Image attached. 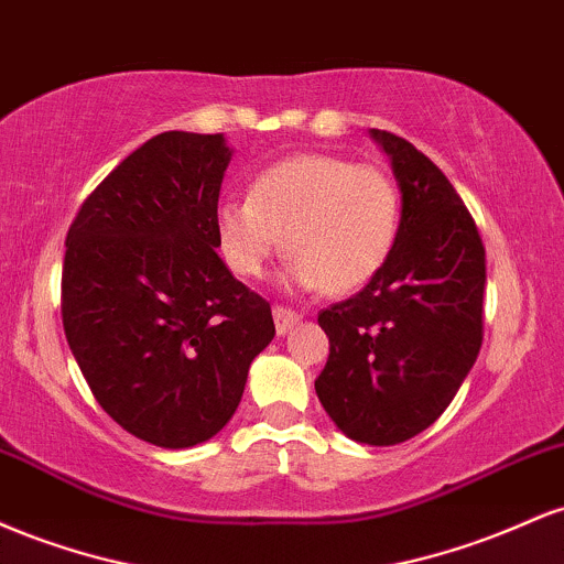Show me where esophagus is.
I'll return each mask as SVG.
<instances>
[{"label":"esophagus","mask_w":564,"mask_h":564,"mask_svg":"<svg viewBox=\"0 0 564 564\" xmlns=\"http://www.w3.org/2000/svg\"><path fill=\"white\" fill-rule=\"evenodd\" d=\"M273 318H275V332H278V336H286V334L291 332V328H294L296 323H300L302 315L294 313V310L281 307V304H278V307H273Z\"/></svg>","instance_id":"esophagus-1"}]
</instances>
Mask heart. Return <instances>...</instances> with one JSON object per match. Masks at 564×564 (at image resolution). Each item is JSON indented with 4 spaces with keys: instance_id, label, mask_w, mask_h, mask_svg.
I'll use <instances>...</instances> for the list:
<instances>
[{
    "instance_id": "1",
    "label": "heart",
    "mask_w": 564,
    "mask_h": 564,
    "mask_svg": "<svg viewBox=\"0 0 564 564\" xmlns=\"http://www.w3.org/2000/svg\"><path fill=\"white\" fill-rule=\"evenodd\" d=\"M400 230V191L381 166L332 153H296L262 170L249 198L215 212L219 251L232 273L260 278L286 251V286L349 294L390 260Z\"/></svg>"
}]
</instances>
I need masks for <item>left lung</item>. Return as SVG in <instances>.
Returning <instances> with one entry per match:
<instances>
[{"mask_svg":"<svg viewBox=\"0 0 564 564\" xmlns=\"http://www.w3.org/2000/svg\"><path fill=\"white\" fill-rule=\"evenodd\" d=\"M368 134L400 191L398 241L360 294L318 315L332 347L315 392L349 440L398 445L437 422L475 366L485 249L464 200L422 151L384 129Z\"/></svg>","mask_w":564,"mask_h":564,"instance_id":"left-lung-1","label":"left lung"}]
</instances>
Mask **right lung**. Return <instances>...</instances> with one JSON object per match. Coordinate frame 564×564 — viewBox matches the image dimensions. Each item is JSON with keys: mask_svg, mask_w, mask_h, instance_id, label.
<instances>
[{"mask_svg": "<svg viewBox=\"0 0 564 564\" xmlns=\"http://www.w3.org/2000/svg\"><path fill=\"white\" fill-rule=\"evenodd\" d=\"M232 148L161 132L95 187L70 225L63 328L102 411L159 448L215 437L273 341L270 304L219 260Z\"/></svg>", "mask_w": 564, "mask_h": 564, "instance_id": "1", "label": "right lung"}]
</instances>
